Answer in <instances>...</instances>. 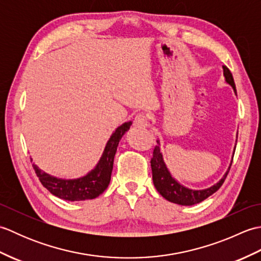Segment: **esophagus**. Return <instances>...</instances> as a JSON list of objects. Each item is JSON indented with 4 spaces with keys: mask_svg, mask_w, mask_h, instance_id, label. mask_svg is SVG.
<instances>
[{
    "mask_svg": "<svg viewBox=\"0 0 261 261\" xmlns=\"http://www.w3.org/2000/svg\"><path fill=\"white\" fill-rule=\"evenodd\" d=\"M134 124L137 127H146L148 125V116L145 113L138 114L135 118Z\"/></svg>",
    "mask_w": 261,
    "mask_h": 261,
    "instance_id": "esophagus-1",
    "label": "esophagus"
}]
</instances>
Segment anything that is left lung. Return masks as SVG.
<instances>
[{"mask_svg":"<svg viewBox=\"0 0 261 261\" xmlns=\"http://www.w3.org/2000/svg\"><path fill=\"white\" fill-rule=\"evenodd\" d=\"M222 67H223V75L225 77V82L232 86L234 93L237 94L233 76H232L230 69L226 67V66H222ZM232 160H233V158H232ZM150 164H151V170H152V180L156 190L159 192L160 195L167 199V201L175 204H179V205L197 204L199 202L204 201V199H206L208 196L212 195V194H214L221 186H222L226 176L229 174V170L232 165L231 163L228 171H226L225 175L223 176V178L219 182H216L215 185L211 186L210 188H206V190L197 191V190H191V188H187L185 186L180 185L179 182L170 175L167 166H166L164 162L163 153L160 152L159 146H156L153 149Z\"/></svg>","mask_w":261,"mask_h":261,"instance_id":"left-lung-1","label":"left lung"}]
</instances>
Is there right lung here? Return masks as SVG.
Masks as SVG:
<instances>
[{
  "label": "right lung",
  "instance_id": "right-lung-1",
  "mask_svg": "<svg viewBox=\"0 0 261 261\" xmlns=\"http://www.w3.org/2000/svg\"><path fill=\"white\" fill-rule=\"evenodd\" d=\"M131 124V121L125 122L114 131L105 146L104 152L96 167L86 176L77 179L57 178V177L43 173L33 164L32 167L39 180L53 195L66 199V201H85V199H93L99 196L110 184L116 148L119 146L121 138L130 129Z\"/></svg>",
  "mask_w": 261,
  "mask_h": 261
}]
</instances>
